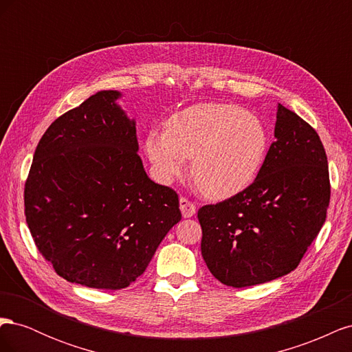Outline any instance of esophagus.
<instances>
[{"label": "esophagus", "instance_id": "esophagus-1", "mask_svg": "<svg viewBox=\"0 0 352 352\" xmlns=\"http://www.w3.org/2000/svg\"><path fill=\"white\" fill-rule=\"evenodd\" d=\"M179 206H180V211H182V216L185 219L192 217L195 212H197V207L194 202H190L189 199H186L185 197H180L179 199Z\"/></svg>", "mask_w": 352, "mask_h": 352}]
</instances>
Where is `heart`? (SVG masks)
Wrapping results in <instances>:
<instances>
[{"label": "heart", "mask_w": 352, "mask_h": 352, "mask_svg": "<svg viewBox=\"0 0 352 352\" xmlns=\"http://www.w3.org/2000/svg\"><path fill=\"white\" fill-rule=\"evenodd\" d=\"M269 150V135L257 116L230 104H195L176 113L166 132L153 131L145 153L164 184L190 173L202 194L230 198L258 176Z\"/></svg>", "instance_id": "1"}]
</instances>
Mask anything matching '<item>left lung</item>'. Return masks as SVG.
Wrapping results in <instances>:
<instances>
[{
    "instance_id": "left-lung-1",
    "label": "left lung",
    "mask_w": 352,
    "mask_h": 352,
    "mask_svg": "<svg viewBox=\"0 0 352 352\" xmlns=\"http://www.w3.org/2000/svg\"><path fill=\"white\" fill-rule=\"evenodd\" d=\"M274 138L247 189L198 210L202 258L223 285L245 287L291 273L326 220L330 182L320 138L282 104Z\"/></svg>"
}]
</instances>
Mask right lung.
<instances>
[{
	"mask_svg": "<svg viewBox=\"0 0 352 352\" xmlns=\"http://www.w3.org/2000/svg\"><path fill=\"white\" fill-rule=\"evenodd\" d=\"M100 91L51 123L25 184V214L42 257L72 283L123 289L182 219L172 188L148 177L136 124Z\"/></svg>",
	"mask_w": 352,
	"mask_h": 352,
	"instance_id": "right-lung-1",
	"label": "right lung"
}]
</instances>
